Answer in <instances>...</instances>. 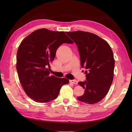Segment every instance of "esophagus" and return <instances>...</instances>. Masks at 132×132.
<instances>
[{"label": "esophagus", "instance_id": "34e87169", "mask_svg": "<svg viewBox=\"0 0 132 132\" xmlns=\"http://www.w3.org/2000/svg\"><path fill=\"white\" fill-rule=\"evenodd\" d=\"M70 82L72 83V84H74V85H77L78 84V82L77 80H75V79H72V80H70Z\"/></svg>", "mask_w": 132, "mask_h": 132}]
</instances>
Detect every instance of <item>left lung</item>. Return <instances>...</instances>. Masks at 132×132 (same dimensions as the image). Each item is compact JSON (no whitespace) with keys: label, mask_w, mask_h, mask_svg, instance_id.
<instances>
[{"label":"left lung","mask_w":132,"mask_h":132,"mask_svg":"<svg viewBox=\"0 0 132 132\" xmlns=\"http://www.w3.org/2000/svg\"><path fill=\"white\" fill-rule=\"evenodd\" d=\"M66 34L77 45L82 68L88 70L86 80L78 83L85 93L77 99L89 104L99 102L107 94L113 79L112 50L107 42L94 33L78 30Z\"/></svg>","instance_id":"8db88e82"}]
</instances>
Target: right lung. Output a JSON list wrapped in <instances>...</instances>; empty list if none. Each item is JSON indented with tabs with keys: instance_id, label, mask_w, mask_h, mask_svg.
<instances>
[{
	"instance_id": "right-lung-1",
	"label": "right lung",
	"mask_w": 132,
	"mask_h": 132,
	"mask_svg": "<svg viewBox=\"0 0 132 132\" xmlns=\"http://www.w3.org/2000/svg\"><path fill=\"white\" fill-rule=\"evenodd\" d=\"M63 43L72 44L64 32L45 28L35 30L22 41L16 56V70L26 94L38 103H47L58 96L66 78L50 75V63Z\"/></svg>"
}]
</instances>
